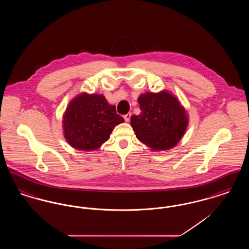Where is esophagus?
Instances as JSON below:
<instances>
[{"instance_id": "1", "label": "esophagus", "mask_w": 249, "mask_h": 249, "mask_svg": "<svg viewBox=\"0 0 249 249\" xmlns=\"http://www.w3.org/2000/svg\"><path fill=\"white\" fill-rule=\"evenodd\" d=\"M130 113H128V114H126V115H124V119H125V121L126 122H129L130 119Z\"/></svg>"}]
</instances>
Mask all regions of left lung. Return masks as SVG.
Instances as JSON below:
<instances>
[{"instance_id": "left-lung-1", "label": "left lung", "mask_w": 249, "mask_h": 249, "mask_svg": "<svg viewBox=\"0 0 249 249\" xmlns=\"http://www.w3.org/2000/svg\"><path fill=\"white\" fill-rule=\"evenodd\" d=\"M141 113L130 118L138 140L153 150L174 147L188 126L186 110L167 91L146 92L138 98Z\"/></svg>"}]
</instances>
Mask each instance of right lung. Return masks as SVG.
<instances>
[{
	"label": "right lung",
	"mask_w": 249,
	"mask_h": 249,
	"mask_svg": "<svg viewBox=\"0 0 249 249\" xmlns=\"http://www.w3.org/2000/svg\"><path fill=\"white\" fill-rule=\"evenodd\" d=\"M122 122L124 119L104 95L82 93L71 100L63 116L64 137L74 148L95 150Z\"/></svg>",
	"instance_id": "1"
}]
</instances>
